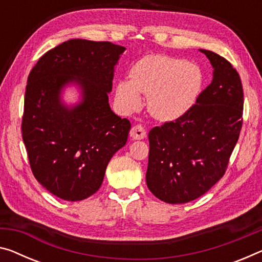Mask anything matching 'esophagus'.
Returning a JSON list of instances; mask_svg holds the SVG:
<instances>
[{
	"mask_svg": "<svg viewBox=\"0 0 262 262\" xmlns=\"http://www.w3.org/2000/svg\"><path fill=\"white\" fill-rule=\"evenodd\" d=\"M130 136L132 137V139H144L146 137V130H145L143 125L140 124H137V125L132 126L131 131H130Z\"/></svg>",
	"mask_w": 262,
	"mask_h": 262,
	"instance_id": "34e87169",
	"label": "esophagus"
}]
</instances>
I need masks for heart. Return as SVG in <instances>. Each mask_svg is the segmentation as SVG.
<instances>
[{
	"label": "heart",
	"mask_w": 262,
	"mask_h": 262,
	"mask_svg": "<svg viewBox=\"0 0 262 262\" xmlns=\"http://www.w3.org/2000/svg\"><path fill=\"white\" fill-rule=\"evenodd\" d=\"M203 75L195 64L166 55H148L132 66L130 80H120L116 99L124 112L142 106L140 94L147 95V107L160 120H173L190 110L198 98Z\"/></svg>",
	"instance_id": "b5f03b06"
}]
</instances>
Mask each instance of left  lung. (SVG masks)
Segmentation results:
<instances>
[{
    "mask_svg": "<svg viewBox=\"0 0 262 262\" xmlns=\"http://www.w3.org/2000/svg\"><path fill=\"white\" fill-rule=\"evenodd\" d=\"M200 51L214 68L212 83L182 117L148 132L146 184L167 204L199 198L223 178L243 126L238 71L215 52Z\"/></svg>",
    "mask_w": 262,
    "mask_h": 262,
    "instance_id": "1",
    "label": "left lung"
}]
</instances>
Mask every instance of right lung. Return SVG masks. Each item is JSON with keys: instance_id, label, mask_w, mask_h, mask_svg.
Here are the masks:
<instances>
[{"instance_id": "1", "label": "right lung", "mask_w": 262, "mask_h": 262, "mask_svg": "<svg viewBox=\"0 0 262 262\" xmlns=\"http://www.w3.org/2000/svg\"><path fill=\"white\" fill-rule=\"evenodd\" d=\"M125 48L111 42L70 39L46 52L28 76L22 138L37 182L63 200L99 190L108 162L127 142L130 120L108 105L114 68ZM71 81L83 100L68 109L60 91Z\"/></svg>"}]
</instances>
